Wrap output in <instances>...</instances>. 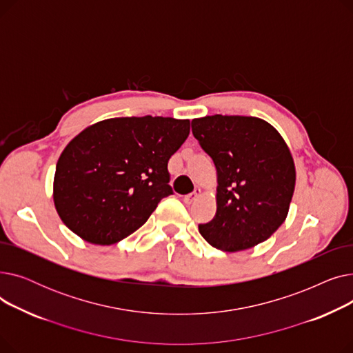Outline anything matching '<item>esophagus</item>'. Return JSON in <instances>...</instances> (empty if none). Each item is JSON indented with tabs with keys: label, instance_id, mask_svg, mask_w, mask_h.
Returning a JSON list of instances; mask_svg holds the SVG:
<instances>
[{
	"label": "esophagus",
	"instance_id": "1",
	"mask_svg": "<svg viewBox=\"0 0 353 353\" xmlns=\"http://www.w3.org/2000/svg\"><path fill=\"white\" fill-rule=\"evenodd\" d=\"M200 189H194V192L193 193H190V194H186V196H184V203H186V205H192V203L200 196Z\"/></svg>",
	"mask_w": 353,
	"mask_h": 353
}]
</instances>
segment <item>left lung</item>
Wrapping results in <instances>:
<instances>
[{
	"instance_id": "obj_1",
	"label": "left lung",
	"mask_w": 353,
	"mask_h": 353,
	"mask_svg": "<svg viewBox=\"0 0 353 353\" xmlns=\"http://www.w3.org/2000/svg\"><path fill=\"white\" fill-rule=\"evenodd\" d=\"M192 132L217 170V212L200 234L223 252L250 249L268 240L288 216L294 190L289 148L262 119L206 116Z\"/></svg>"
}]
</instances>
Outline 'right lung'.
I'll use <instances>...</instances> for the list:
<instances>
[{"label": "right lung", "mask_w": 353, "mask_h": 353, "mask_svg": "<svg viewBox=\"0 0 353 353\" xmlns=\"http://www.w3.org/2000/svg\"><path fill=\"white\" fill-rule=\"evenodd\" d=\"M190 133L189 120L117 117L92 124L61 153L54 205L64 225L94 245H114L173 194L167 163Z\"/></svg>", "instance_id": "right-lung-1"}]
</instances>
